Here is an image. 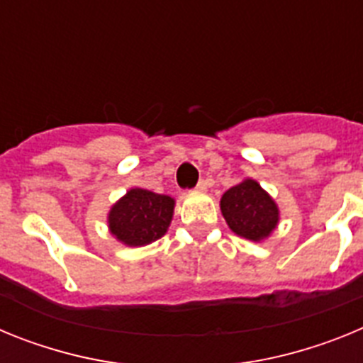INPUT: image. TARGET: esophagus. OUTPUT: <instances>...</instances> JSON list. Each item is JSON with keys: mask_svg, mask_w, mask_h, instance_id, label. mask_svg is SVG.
Here are the masks:
<instances>
[{"mask_svg": "<svg viewBox=\"0 0 363 363\" xmlns=\"http://www.w3.org/2000/svg\"><path fill=\"white\" fill-rule=\"evenodd\" d=\"M205 189H207V182H205V179H201L200 184L196 185V191H200V192H203Z\"/></svg>", "mask_w": 363, "mask_h": 363, "instance_id": "obj_1", "label": "esophagus"}]
</instances>
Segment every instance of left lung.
Listing matches in <instances>:
<instances>
[{
  "label": "left lung",
  "instance_id": "8db88e82",
  "mask_svg": "<svg viewBox=\"0 0 363 363\" xmlns=\"http://www.w3.org/2000/svg\"><path fill=\"white\" fill-rule=\"evenodd\" d=\"M220 207L229 229L251 242L269 238L280 220L277 201L251 178L223 192Z\"/></svg>",
  "mask_w": 363,
  "mask_h": 363
}]
</instances>
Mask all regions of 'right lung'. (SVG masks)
<instances>
[{
	"mask_svg": "<svg viewBox=\"0 0 363 363\" xmlns=\"http://www.w3.org/2000/svg\"><path fill=\"white\" fill-rule=\"evenodd\" d=\"M174 214V200L147 189H130L108 211V230L118 242L142 247L167 233Z\"/></svg>",
	"mask_w": 363,
	"mask_h": 363,
	"instance_id": "right-lung-1",
	"label": "right lung"
}]
</instances>
